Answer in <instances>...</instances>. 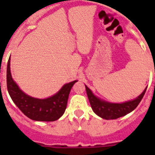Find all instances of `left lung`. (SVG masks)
Masks as SVG:
<instances>
[{
	"label": "left lung",
	"mask_w": 155,
	"mask_h": 155,
	"mask_svg": "<svg viewBox=\"0 0 155 155\" xmlns=\"http://www.w3.org/2000/svg\"><path fill=\"white\" fill-rule=\"evenodd\" d=\"M85 87H86L87 97H88L90 104L93 112L97 115L105 120L117 119L134 110L144 97L145 92L147 88L146 87L142 94L132 101L123 102V103H110L96 97L86 85H85Z\"/></svg>",
	"instance_id": "8db88e82"
}]
</instances>
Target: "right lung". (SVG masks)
<instances>
[{
    "label": "right lung",
    "mask_w": 155,
    "mask_h": 155,
    "mask_svg": "<svg viewBox=\"0 0 155 155\" xmlns=\"http://www.w3.org/2000/svg\"><path fill=\"white\" fill-rule=\"evenodd\" d=\"M7 89L13 103L31 120L54 121L60 118L67 108L71 89L77 80L66 84L52 97L46 99L35 98L25 94L14 82L10 72V57L7 64Z\"/></svg>",
    "instance_id": "1"
}]
</instances>
